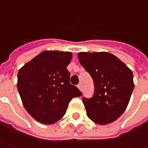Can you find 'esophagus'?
Segmentation results:
<instances>
[{
	"label": "esophagus",
	"mask_w": 148,
	"mask_h": 148,
	"mask_svg": "<svg viewBox=\"0 0 148 148\" xmlns=\"http://www.w3.org/2000/svg\"><path fill=\"white\" fill-rule=\"evenodd\" d=\"M77 87L79 88V90H82V84H81V83H80V84L77 86Z\"/></svg>",
	"instance_id": "1"
}]
</instances>
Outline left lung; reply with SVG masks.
I'll return each instance as SVG.
<instances>
[{"mask_svg":"<svg viewBox=\"0 0 148 148\" xmlns=\"http://www.w3.org/2000/svg\"><path fill=\"white\" fill-rule=\"evenodd\" d=\"M78 59L94 82V95L82 99L87 116L98 124L114 122L128 105L134 88L133 72L106 52L79 53Z\"/></svg>","mask_w":148,"mask_h":148,"instance_id":"1","label":"left lung"}]
</instances>
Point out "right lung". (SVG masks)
Instances as JSON below:
<instances>
[{
  "instance_id": "1",
  "label": "right lung",
  "mask_w": 148,
  "mask_h": 148,
  "mask_svg": "<svg viewBox=\"0 0 148 148\" xmlns=\"http://www.w3.org/2000/svg\"><path fill=\"white\" fill-rule=\"evenodd\" d=\"M70 52L43 51L22 66L17 88L25 110L44 124L58 121L71 99L82 93L70 83Z\"/></svg>"
}]
</instances>
